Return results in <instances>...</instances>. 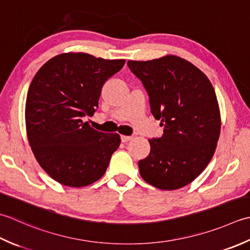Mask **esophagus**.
Returning a JSON list of instances; mask_svg holds the SVG:
<instances>
[{"label": "esophagus", "instance_id": "obj_1", "mask_svg": "<svg viewBox=\"0 0 250 250\" xmlns=\"http://www.w3.org/2000/svg\"><path fill=\"white\" fill-rule=\"evenodd\" d=\"M121 139H122V142H127L132 139L131 136H125V135H122L121 136Z\"/></svg>", "mask_w": 250, "mask_h": 250}]
</instances>
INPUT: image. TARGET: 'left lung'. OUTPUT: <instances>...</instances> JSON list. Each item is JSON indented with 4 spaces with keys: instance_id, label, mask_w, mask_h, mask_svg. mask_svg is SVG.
<instances>
[{
    "instance_id": "obj_1",
    "label": "left lung",
    "mask_w": 250,
    "mask_h": 250,
    "mask_svg": "<svg viewBox=\"0 0 250 250\" xmlns=\"http://www.w3.org/2000/svg\"><path fill=\"white\" fill-rule=\"evenodd\" d=\"M127 64L164 127L161 138L149 140L150 154L138 163L140 175L160 190L180 189L201 175L216 151L221 116L215 89L200 69L175 55Z\"/></svg>"
}]
</instances>
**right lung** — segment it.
I'll list each match as a JSON object with an SVG mask.
<instances>
[{
    "mask_svg": "<svg viewBox=\"0 0 250 250\" xmlns=\"http://www.w3.org/2000/svg\"><path fill=\"white\" fill-rule=\"evenodd\" d=\"M124 64L125 59L63 53L34 75L25 101V130L35 159L55 181L81 188L104 176L121 137L94 129L83 118L94 115L103 85Z\"/></svg>",
    "mask_w": 250,
    "mask_h": 250,
    "instance_id": "1",
    "label": "right lung"
}]
</instances>
